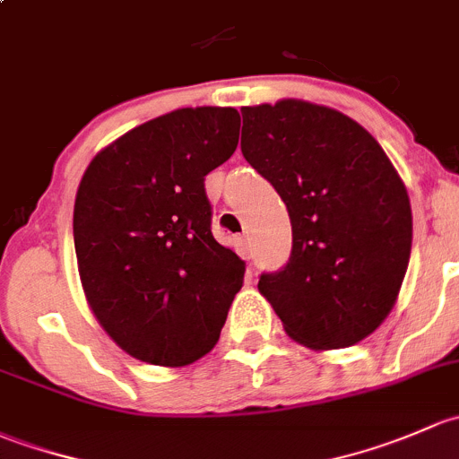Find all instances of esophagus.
Masks as SVG:
<instances>
[{
	"label": "esophagus",
	"mask_w": 459,
	"mask_h": 459,
	"mask_svg": "<svg viewBox=\"0 0 459 459\" xmlns=\"http://www.w3.org/2000/svg\"><path fill=\"white\" fill-rule=\"evenodd\" d=\"M236 252H238V256L245 258V261H249V258H252V243H249L247 236H243V238L236 240Z\"/></svg>",
	"instance_id": "34e87169"
}]
</instances>
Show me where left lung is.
<instances>
[{"instance_id":"obj_1","label":"left lung","mask_w":459,"mask_h":459,"mask_svg":"<svg viewBox=\"0 0 459 459\" xmlns=\"http://www.w3.org/2000/svg\"><path fill=\"white\" fill-rule=\"evenodd\" d=\"M243 157L287 205L291 256L258 291L290 338L316 351L351 347L398 300L413 238L406 187L351 117L281 99L240 108Z\"/></svg>"}]
</instances>
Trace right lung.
Listing matches in <instances>:
<instances>
[{
    "instance_id": "obj_1",
    "label": "right lung",
    "mask_w": 459,
    "mask_h": 459,
    "mask_svg": "<svg viewBox=\"0 0 459 459\" xmlns=\"http://www.w3.org/2000/svg\"><path fill=\"white\" fill-rule=\"evenodd\" d=\"M234 108H181L90 160L74 198L79 278L126 353L186 367L219 342L245 263L212 236L207 174L234 154Z\"/></svg>"
}]
</instances>
